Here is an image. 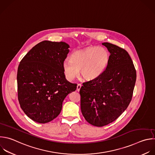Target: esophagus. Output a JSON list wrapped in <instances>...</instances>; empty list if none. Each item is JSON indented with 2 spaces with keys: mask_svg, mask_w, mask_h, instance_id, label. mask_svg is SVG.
I'll list each match as a JSON object with an SVG mask.
<instances>
[{
  "mask_svg": "<svg viewBox=\"0 0 155 155\" xmlns=\"http://www.w3.org/2000/svg\"><path fill=\"white\" fill-rule=\"evenodd\" d=\"M81 84H77V91H80V89H81Z\"/></svg>",
  "mask_w": 155,
  "mask_h": 155,
  "instance_id": "34e87169",
  "label": "esophagus"
}]
</instances>
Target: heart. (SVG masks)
<instances>
[{"label":"heart","mask_w":155,"mask_h":155,"mask_svg":"<svg viewBox=\"0 0 155 155\" xmlns=\"http://www.w3.org/2000/svg\"><path fill=\"white\" fill-rule=\"evenodd\" d=\"M110 61V54L103 47H89L74 52L70 60L63 63V69L66 78L72 81L78 74L86 80H94L106 69Z\"/></svg>","instance_id":"heart-1"}]
</instances>
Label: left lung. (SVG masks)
<instances>
[{"label":"left lung","mask_w":155,"mask_h":155,"mask_svg":"<svg viewBox=\"0 0 155 155\" xmlns=\"http://www.w3.org/2000/svg\"><path fill=\"white\" fill-rule=\"evenodd\" d=\"M110 53L108 64L99 77L83 83L81 111L95 127L116 120L128 107L136 80V71L127 51L109 42L102 43Z\"/></svg>","instance_id":"obj_1"}]
</instances>
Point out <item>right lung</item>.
Instances as JSON below:
<instances>
[{"mask_svg": "<svg viewBox=\"0 0 155 155\" xmlns=\"http://www.w3.org/2000/svg\"><path fill=\"white\" fill-rule=\"evenodd\" d=\"M64 42L42 41L24 56L17 74L21 108L31 120L45 124L60 113L66 97L77 89L65 77L63 63L69 53Z\"/></svg>", "mask_w": 155, "mask_h": 155, "instance_id": "add662e5", "label": "right lung"}]
</instances>
